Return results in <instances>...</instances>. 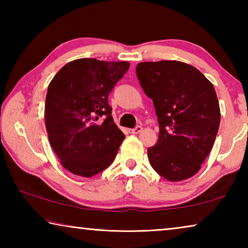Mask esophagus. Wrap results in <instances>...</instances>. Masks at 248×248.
Masks as SVG:
<instances>
[{
    "label": "esophagus",
    "instance_id": "1",
    "mask_svg": "<svg viewBox=\"0 0 248 248\" xmlns=\"http://www.w3.org/2000/svg\"><path fill=\"white\" fill-rule=\"evenodd\" d=\"M142 130H143V128L141 127V125H137L136 128L134 129H130V133H132V134H138V133H140Z\"/></svg>",
    "mask_w": 248,
    "mask_h": 248
}]
</instances>
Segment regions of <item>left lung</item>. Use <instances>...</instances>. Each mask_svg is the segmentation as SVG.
Masks as SVG:
<instances>
[{
    "mask_svg": "<svg viewBox=\"0 0 248 248\" xmlns=\"http://www.w3.org/2000/svg\"><path fill=\"white\" fill-rule=\"evenodd\" d=\"M137 77L152 98L157 143L148 149L151 166L170 182L197 174L211 151L220 125V106L212 83L180 61L141 62Z\"/></svg>",
    "mask_w": 248,
    "mask_h": 248,
    "instance_id": "8db88e82",
    "label": "left lung"
}]
</instances>
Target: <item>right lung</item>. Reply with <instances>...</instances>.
Listing matches in <instances>:
<instances>
[{
	"label": "right lung",
	"mask_w": 248,
	"mask_h": 248,
	"mask_svg": "<svg viewBox=\"0 0 248 248\" xmlns=\"http://www.w3.org/2000/svg\"><path fill=\"white\" fill-rule=\"evenodd\" d=\"M129 66L125 61L78 59L50 82L46 129L54 153L72 174L92 177L114 162L124 134L112 119L108 95Z\"/></svg>",
	"instance_id": "right-lung-1"
}]
</instances>
